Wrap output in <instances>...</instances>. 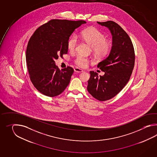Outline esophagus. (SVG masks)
I'll list each match as a JSON object with an SVG mask.
<instances>
[{
	"instance_id": "34e87169",
	"label": "esophagus",
	"mask_w": 157,
	"mask_h": 157,
	"mask_svg": "<svg viewBox=\"0 0 157 157\" xmlns=\"http://www.w3.org/2000/svg\"><path fill=\"white\" fill-rule=\"evenodd\" d=\"M74 71H75V72H83V70H82V69H80L79 68H77V67H76V68H74Z\"/></svg>"
}]
</instances>
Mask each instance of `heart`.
Masks as SVG:
<instances>
[{"label":"heart","mask_w":157,"mask_h":157,"mask_svg":"<svg viewBox=\"0 0 157 157\" xmlns=\"http://www.w3.org/2000/svg\"><path fill=\"white\" fill-rule=\"evenodd\" d=\"M81 36L87 43L91 46L94 54L97 57L106 56L110 52L112 47V41L110 39H105L104 33L98 29L94 27L87 28L83 30ZM78 43V37L74 34L67 41V48L70 52H74ZM75 63L78 67L85 68L89 63V59L82 56H78L74 60Z\"/></svg>","instance_id":"obj_1"}]
</instances>
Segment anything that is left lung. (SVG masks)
<instances>
[{"instance_id": "1", "label": "left lung", "mask_w": 157, "mask_h": 157, "mask_svg": "<svg viewBox=\"0 0 157 157\" xmlns=\"http://www.w3.org/2000/svg\"><path fill=\"white\" fill-rule=\"evenodd\" d=\"M97 22L110 30L112 47L109 56L98 64L105 74L99 77L96 72L90 71L87 89L94 98L103 101L113 98L126 86L133 71L135 56L130 37L119 25L112 21Z\"/></svg>"}]
</instances>
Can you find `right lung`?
<instances>
[{
	"label": "right lung",
	"instance_id": "add662e5",
	"mask_svg": "<svg viewBox=\"0 0 157 157\" xmlns=\"http://www.w3.org/2000/svg\"><path fill=\"white\" fill-rule=\"evenodd\" d=\"M85 21L53 19L38 27L30 37L26 60L30 80L40 93L56 97L66 89L74 69L68 66L59 70L55 59L67 53V41Z\"/></svg>",
	"mask_w": 157,
	"mask_h": 157
}]
</instances>
